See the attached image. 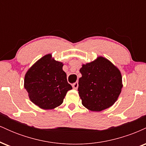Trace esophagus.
<instances>
[{
  "instance_id": "1",
  "label": "esophagus",
  "mask_w": 146,
  "mask_h": 146,
  "mask_svg": "<svg viewBox=\"0 0 146 146\" xmlns=\"http://www.w3.org/2000/svg\"><path fill=\"white\" fill-rule=\"evenodd\" d=\"M72 86H73V88H74V89H77V88H78V82L74 83V84H72Z\"/></svg>"
}]
</instances>
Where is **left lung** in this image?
I'll use <instances>...</instances> for the list:
<instances>
[{
  "label": "left lung",
  "mask_w": 146,
  "mask_h": 146,
  "mask_svg": "<svg viewBox=\"0 0 146 146\" xmlns=\"http://www.w3.org/2000/svg\"><path fill=\"white\" fill-rule=\"evenodd\" d=\"M78 93L82 104L91 111H102L117 101L123 87L120 71L103 57L80 68Z\"/></svg>",
  "instance_id": "8db88e82"
}]
</instances>
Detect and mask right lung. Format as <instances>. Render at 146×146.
Wrapping results in <instances>:
<instances>
[{
    "mask_svg": "<svg viewBox=\"0 0 146 146\" xmlns=\"http://www.w3.org/2000/svg\"><path fill=\"white\" fill-rule=\"evenodd\" d=\"M51 54L40 59L27 72L25 88L33 104L42 109H53L63 102L68 90V83L62 62L51 60Z\"/></svg>",
    "mask_w": 146,
    "mask_h": 146,
    "instance_id": "right-lung-1",
    "label": "right lung"
}]
</instances>
